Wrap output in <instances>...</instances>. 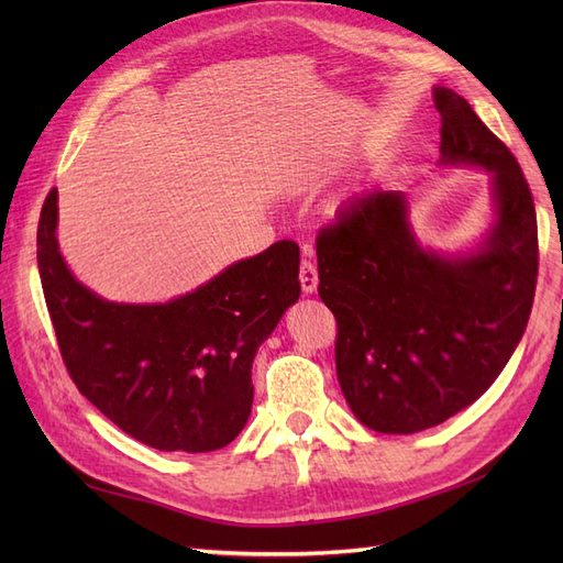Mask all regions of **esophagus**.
<instances>
[{
  "label": "esophagus",
  "instance_id": "1",
  "mask_svg": "<svg viewBox=\"0 0 563 563\" xmlns=\"http://www.w3.org/2000/svg\"><path fill=\"white\" fill-rule=\"evenodd\" d=\"M317 284H319V275H317V267L312 261L305 258L300 263V286H302V294H314L317 291Z\"/></svg>",
  "mask_w": 563,
  "mask_h": 563
}]
</instances>
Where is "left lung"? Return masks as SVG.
<instances>
[{
    "label": "left lung",
    "mask_w": 563,
    "mask_h": 563,
    "mask_svg": "<svg viewBox=\"0 0 563 563\" xmlns=\"http://www.w3.org/2000/svg\"><path fill=\"white\" fill-rule=\"evenodd\" d=\"M441 164L493 174L496 225L482 251H424L406 195L371 190L317 234L319 298L338 323L335 371L352 413L383 434L449 420L500 376L531 317L533 195L512 152L451 89H434Z\"/></svg>",
    "instance_id": "8db88e82"
}]
</instances>
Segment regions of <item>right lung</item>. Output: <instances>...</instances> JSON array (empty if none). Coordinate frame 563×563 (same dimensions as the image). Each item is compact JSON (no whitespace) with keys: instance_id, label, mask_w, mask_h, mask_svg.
I'll return each mask as SVG.
<instances>
[{"instance_id":"1","label":"right lung","mask_w":563,"mask_h":563,"mask_svg":"<svg viewBox=\"0 0 563 563\" xmlns=\"http://www.w3.org/2000/svg\"><path fill=\"white\" fill-rule=\"evenodd\" d=\"M58 192L46 195L37 263L58 350L77 389L119 430L159 451L207 453L244 430L251 364L300 296L296 242L220 272L164 305L108 302L67 269L56 240Z\"/></svg>"}]
</instances>
